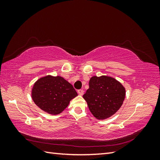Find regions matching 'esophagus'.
<instances>
[{
    "label": "esophagus",
    "mask_w": 160,
    "mask_h": 160,
    "mask_svg": "<svg viewBox=\"0 0 160 160\" xmlns=\"http://www.w3.org/2000/svg\"><path fill=\"white\" fill-rule=\"evenodd\" d=\"M78 93L80 95H83L84 93V91L83 89H79V90H78Z\"/></svg>",
    "instance_id": "esophagus-1"
}]
</instances>
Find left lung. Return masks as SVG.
Here are the masks:
<instances>
[{
	"label": "left lung",
	"instance_id": "1",
	"mask_svg": "<svg viewBox=\"0 0 160 160\" xmlns=\"http://www.w3.org/2000/svg\"><path fill=\"white\" fill-rule=\"evenodd\" d=\"M89 88L83 95L91 113L95 118L103 120L114 115L122 107L125 97L122 84L111 77H92Z\"/></svg>",
	"mask_w": 160,
	"mask_h": 160
}]
</instances>
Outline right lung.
Here are the masks:
<instances>
[{
    "mask_svg": "<svg viewBox=\"0 0 160 160\" xmlns=\"http://www.w3.org/2000/svg\"><path fill=\"white\" fill-rule=\"evenodd\" d=\"M32 99L42 111L49 114L61 113L70 101L77 96L72 85L62 77L47 75L38 79L31 91Z\"/></svg>",
    "mask_w": 160,
    "mask_h": 160,
    "instance_id": "right-lung-1",
    "label": "right lung"
}]
</instances>
